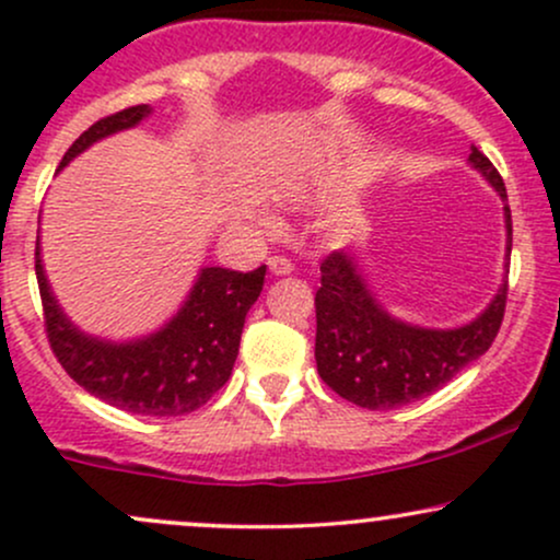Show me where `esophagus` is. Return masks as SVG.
<instances>
[{"label": "esophagus", "mask_w": 560, "mask_h": 560, "mask_svg": "<svg viewBox=\"0 0 560 560\" xmlns=\"http://www.w3.org/2000/svg\"><path fill=\"white\" fill-rule=\"evenodd\" d=\"M268 268H271L273 276H289L294 271L292 260L281 258V255H273V258H268Z\"/></svg>", "instance_id": "esophagus-1"}]
</instances>
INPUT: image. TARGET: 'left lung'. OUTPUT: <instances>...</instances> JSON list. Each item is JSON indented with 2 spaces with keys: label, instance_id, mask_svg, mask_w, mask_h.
<instances>
[{
  "label": "left lung",
  "instance_id": "obj_1",
  "mask_svg": "<svg viewBox=\"0 0 560 560\" xmlns=\"http://www.w3.org/2000/svg\"><path fill=\"white\" fill-rule=\"evenodd\" d=\"M471 165L508 199L503 176L471 147ZM508 258H511V208L505 205ZM508 281L485 313L460 329H421L392 318L378 305L355 260L331 253L320 262L316 292V363L329 387L369 410H389L432 395L490 350L505 316Z\"/></svg>",
  "mask_w": 560,
  "mask_h": 560
}]
</instances>
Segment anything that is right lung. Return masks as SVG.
I'll use <instances>...</instances> for the list:
<instances>
[{
  "instance_id": "right-lung-1",
  "label": "right lung",
  "mask_w": 560,
  "mask_h": 560,
  "mask_svg": "<svg viewBox=\"0 0 560 560\" xmlns=\"http://www.w3.org/2000/svg\"><path fill=\"white\" fill-rule=\"evenodd\" d=\"M150 107L137 105L100 118L70 144L68 165L96 139L137 126ZM36 279L44 307V329L55 358L75 384L115 408L139 416H184L202 408L229 382L247 311L260 298L266 266L255 271L202 268L182 311L163 329L133 342H102L70 324L52 298L38 258Z\"/></svg>"
}]
</instances>
